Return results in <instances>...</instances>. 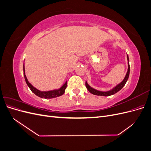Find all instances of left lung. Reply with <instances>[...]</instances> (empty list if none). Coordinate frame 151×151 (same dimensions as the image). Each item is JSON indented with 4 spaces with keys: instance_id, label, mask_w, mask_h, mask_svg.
Segmentation results:
<instances>
[{
    "instance_id": "left-lung-1",
    "label": "left lung",
    "mask_w": 151,
    "mask_h": 151,
    "mask_svg": "<svg viewBox=\"0 0 151 151\" xmlns=\"http://www.w3.org/2000/svg\"><path fill=\"white\" fill-rule=\"evenodd\" d=\"M127 60H128V70L126 74V76L125 77V78L123 79V80L121 82L120 84H118V85H116L115 88H113L112 89L108 91H100L98 90L95 89L91 87L88 84L87 82H86V86L88 90L91 93H92L94 95H97V96H109L113 95L114 94L116 93L117 92H118L120 90H121L123 87L127 83V81L129 79V74H130V65H129V56L127 55Z\"/></svg>"
}]
</instances>
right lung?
I'll return each instance as SVG.
<instances>
[{"label": "right lung", "mask_w": 151, "mask_h": 151, "mask_svg": "<svg viewBox=\"0 0 151 151\" xmlns=\"http://www.w3.org/2000/svg\"><path fill=\"white\" fill-rule=\"evenodd\" d=\"M23 71H24V79H25L27 85H28V86L29 87L32 92L37 96H38L40 98H45V99H51V98H54L60 96H62V94H63V93H65V90L67 88V81L65 82V84H63L60 88H59L58 89H54V90L48 91H41L36 88H35V87H33L30 84V83H29V81H28V79H27V77L25 74L24 63L23 65Z\"/></svg>", "instance_id": "1"}]
</instances>
